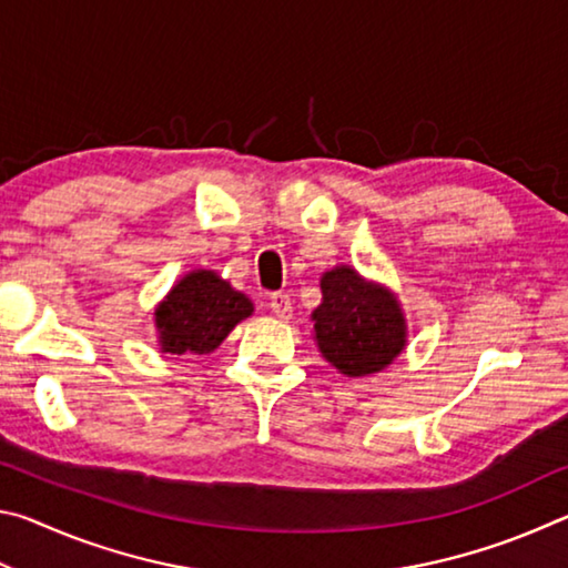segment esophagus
I'll return each instance as SVG.
<instances>
[{
  "label": "esophagus",
  "mask_w": 568,
  "mask_h": 568,
  "mask_svg": "<svg viewBox=\"0 0 568 568\" xmlns=\"http://www.w3.org/2000/svg\"><path fill=\"white\" fill-rule=\"evenodd\" d=\"M271 311H273L275 318H281V321H291V315H293L291 295H285V293H273V295H271Z\"/></svg>",
  "instance_id": "obj_1"
}]
</instances>
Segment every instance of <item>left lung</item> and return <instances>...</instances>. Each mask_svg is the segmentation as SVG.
I'll use <instances>...</instances> for the list:
<instances>
[{"instance_id": "8db88e82", "label": "left lung", "mask_w": 568, "mask_h": 568, "mask_svg": "<svg viewBox=\"0 0 568 568\" xmlns=\"http://www.w3.org/2000/svg\"><path fill=\"white\" fill-rule=\"evenodd\" d=\"M323 303L313 311V335L323 358L343 376L358 378L388 368L406 348V318L388 287L368 283L351 265L321 277Z\"/></svg>"}]
</instances>
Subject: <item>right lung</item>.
I'll use <instances>...</instances> for the list:
<instances>
[{"instance_id":"add662e5","label":"right lung","mask_w":568,"mask_h":568,"mask_svg":"<svg viewBox=\"0 0 568 568\" xmlns=\"http://www.w3.org/2000/svg\"><path fill=\"white\" fill-rule=\"evenodd\" d=\"M253 315V303L215 271H192L155 307L162 353H213L240 321Z\"/></svg>"}]
</instances>
